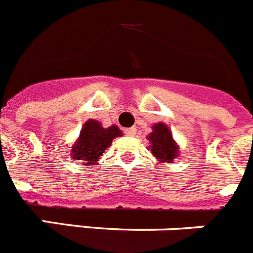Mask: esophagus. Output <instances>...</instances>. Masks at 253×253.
Wrapping results in <instances>:
<instances>
[{"instance_id":"esophagus-1","label":"esophagus","mask_w":253,"mask_h":253,"mask_svg":"<svg viewBox=\"0 0 253 253\" xmlns=\"http://www.w3.org/2000/svg\"><path fill=\"white\" fill-rule=\"evenodd\" d=\"M136 133V128L135 127H131V128H126L125 129V135L126 136H133Z\"/></svg>"}]
</instances>
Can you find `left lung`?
Here are the masks:
<instances>
[{"label": "left lung", "instance_id": "left-lung-1", "mask_svg": "<svg viewBox=\"0 0 253 253\" xmlns=\"http://www.w3.org/2000/svg\"><path fill=\"white\" fill-rule=\"evenodd\" d=\"M152 128H154V131L147 137L151 142L152 155L163 163L164 161L172 163L179 151H177V146L172 140L169 128L164 124H156Z\"/></svg>", "mask_w": 253, "mask_h": 253}]
</instances>
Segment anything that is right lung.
<instances>
[{"label": "right lung", "instance_id": "obj_1", "mask_svg": "<svg viewBox=\"0 0 253 253\" xmlns=\"http://www.w3.org/2000/svg\"><path fill=\"white\" fill-rule=\"evenodd\" d=\"M121 135L122 132L115 125L104 128L95 120H89L84 124L81 136L73 146V159L82 160L84 165H94L104 150L111 146L113 138Z\"/></svg>", "mask_w": 253, "mask_h": 253}]
</instances>
